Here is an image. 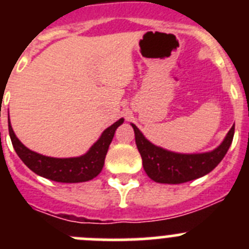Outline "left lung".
Returning a JSON list of instances; mask_svg holds the SVG:
<instances>
[{
	"label": "left lung",
	"mask_w": 249,
	"mask_h": 249,
	"mask_svg": "<svg viewBox=\"0 0 249 249\" xmlns=\"http://www.w3.org/2000/svg\"><path fill=\"white\" fill-rule=\"evenodd\" d=\"M132 127L135 129L136 144L147 176L158 183L169 184L184 183L210 173L223 160L234 135L233 126L221 146L214 151L198 155H182L152 144L135 124Z\"/></svg>",
	"instance_id": "obj_1"
}]
</instances>
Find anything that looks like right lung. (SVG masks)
Masks as SVG:
<instances>
[{
  "mask_svg": "<svg viewBox=\"0 0 249 249\" xmlns=\"http://www.w3.org/2000/svg\"><path fill=\"white\" fill-rule=\"evenodd\" d=\"M123 123V118L114 122L111 127L105 129L100 140L91 147L86 155L74 158H53L46 157L36 152L31 151L19 142L11 124L8 132L12 141V146L22 162L36 175L62 183H77L93 179L100 175L105 164V158L112 142L114 132Z\"/></svg>",
  "mask_w": 249,
  "mask_h": 249,
  "instance_id": "add662e5",
  "label": "right lung"
}]
</instances>
